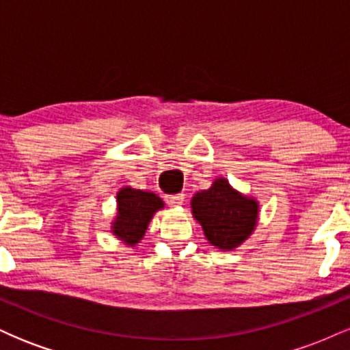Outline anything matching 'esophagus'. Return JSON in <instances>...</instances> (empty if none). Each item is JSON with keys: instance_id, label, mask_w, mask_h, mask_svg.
<instances>
[{"instance_id": "obj_1", "label": "esophagus", "mask_w": 350, "mask_h": 350, "mask_svg": "<svg viewBox=\"0 0 350 350\" xmlns=\"http://www.w3.org/2000/svg\"><path fill=\"white\" fill-rule=\"evenodd\" d=\"M166 202L172 207H178L184 202V194H170L166 196Z\"/></svg>"}]
</instances>
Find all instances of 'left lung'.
Wrapping results in <instances>:
<instances>
[{
	"mask_svg": "<svg viewBox=\"0 0 350 350\" xmlns=\"http://www.w3.org/2000/svg\"><path fill=\"white\" fill-rule=\"evenodd\" d=\"M191 206L208 242L222 250L239 247L256 226L258 204L234 191L222 178L207 191L198 192Z\"/></svg>",
	"mask_w": 350,
	"mask_h": 350,
	"instance_id": "left-lung-1",
	"label": "left lung"
}]
</instances>
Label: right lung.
<instances>
[{
    "label": "right lung",
    "instance_id": "add662e5",
    "mask_svg": "<svg viewBox=\"0 0 350 350\" xmlns=\"http://www.w3.org/2000/svg\"><path fill=\"white\" fill-rule=\"evenodd\" d=\"M118 217L115 220L113 234L128 245L138 243L146 232L152 214L163 207V200L152 192L123 187L116 196Z\"/></svg>",
    "mask_w": 350,
    "mask_h": 350
}]
</instances>
